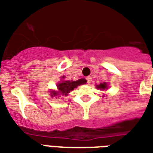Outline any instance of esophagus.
<instances>
[{
  "instance_id": "34e87169",
  "label": "esophagus",
  "mask_w": 153,
  "mask_h": 153,
  "mask_svg": "<svg viewBox=\"0 0 153 153\" xmlns=\"http://www.w3.org/2000/svg\"><path fill=\"white\" fill-rule=\"evenodd\" d=\"M87 81H88V84H90L91 82V78L90 76L87 77Z\"/></svg>"
}]
</instances>
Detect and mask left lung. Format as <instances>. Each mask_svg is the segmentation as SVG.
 Returning a JSON list of instances; mask_svg holds the SVG:
<instances>
[{
  "instance_id": "8db88e82",
  "label": "left lung",
  "mask_w": 153,
  "mask_h": 153,
  "mask_svg": "<svg viewBox=\"0 0 153 153\" xmlns=\"http://www.w3.org/2000/svg\"><path fill=\"white\" fill-rule=\"evenodd\" d=\"M97 88H100V89H102V90H105L107 88V84H106V82H103V83H100V85L97 86Z\"/></svg>"
}]
</instances>
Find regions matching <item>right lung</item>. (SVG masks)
<instances>
[{"mask_svg":"<svg viewBox=\"0 0 153 153\" xmlns=\"http://www.w3.org/2000/svg\"><path fill=\"white\" fill-rule=\"evenodd\" d=\"M86 82H87V80L84 79H81L77 80V81H70V80H67V81H62V82H59V83L57 84V88H58V90H59V91L61 93L66 96L70 91L74 90V89L75 88H77L78 86L85 83ZM53 96H56V95H57V92L53 91Z\"/></svg>","mask_w":153,"mask_h":153,"instance_id":"obj_1","label":"right lung"}]
</instances>
